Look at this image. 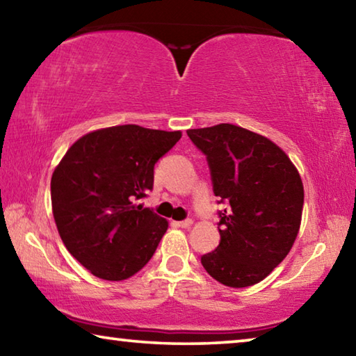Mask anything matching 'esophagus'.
I'll use <instances>...</instances> for the list:
<instances>
[{
    "mask_svg": "<svg viewBox=\"0 0 356 356\" xmlns=\"http://www.w3.org/2000/svg\"><path fill=\"white\" fill-rule=\"evenodd\" d=\"M193 225V220H184V221H177L176 222V226H179V227H190Z\"/></svg>",
    "mask_w": 356,
    "mask_h": 356,
    "instance_id": "obj_1",
    "label": "esophagus"
}]
</instances>
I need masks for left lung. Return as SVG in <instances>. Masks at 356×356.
Here are the masks:
<instances>
[{
	"label": "left lung",
	"instance_id": "8db88e82",
	"mask_svg": "<svg viewBox=\"0 0 356 356\" xmlns=\"http://www.w3.org/2000/svg\"><path fill=\"white\" fill-rule=\"evenodd\" d=\"M207 155L220 212V245L201 257L229 287L257 284L284 261L298 236L305 190L298 170L273 141L234 124L186 130Z\"/></svg>",
	"mask_w": 356,
	"mask_h": 356
}]
</instances>
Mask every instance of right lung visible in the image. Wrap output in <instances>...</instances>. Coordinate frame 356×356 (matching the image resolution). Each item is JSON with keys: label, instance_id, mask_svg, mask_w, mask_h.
Masks as SVG:
<instances>
[{"label": "right lung", "instance_id": "right-lung-1", "mask_svg": "<svg viewBox=\"0 0 356 356\" xmlns=\"http://www.w3.org/2000/svg\"><path fill=\"white\" fill-rule=\"evenodd\" d=\"M182 131L114 125L83 135L51 176V209L65 248L94 276L122 281L140 272L168 221L136 206L154 185V166Z\"/></svg>", "mask_w": 356, "mask_h": 356}]
</instances>
